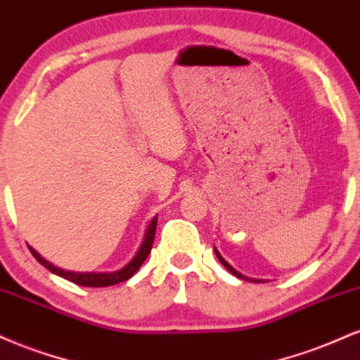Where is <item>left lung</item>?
Instances as JSON below:
<instances>
[{
    "label": "left lung",
    "mask_w": 360,
    "mask_h": 360,
    "mask_svg": "<svg viewBox=\"0 0 360 360\" xmlns=\"http://www.w3.org/2000/svg\"><path fill=\"white\" fill-rule=\"evenodd\" d=\"M214 254H217V257H218V260H220V262L223 264V266H225V267H226V271H230V272H232V274H233V276H237V278H240V279H243V281H250V283H252V281H254V283H264V279H252V278H247V276H243V274H240V272H238V271H235V269H233V267H232V266H230V264H229V262H226V260L221 257V254H220V252H218L217 249H214Z\"/></svg>",
    "instance_id": "obj_1"
}]
</instances>
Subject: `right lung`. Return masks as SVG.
<instances>
[{
	"label": "right lung",
	"instance_id": "obj_1",
	"mask_svg": "<svg viewBox=\"0 0 360 360\" xmlns=\"http://www.w3.org/2000/svg\"><path fill=\"white\" fill-rule=\"evenodd\" d=\"M155 229H157V217L152 218V221L148 223L146 237H143L142 245H140V249L137 250V254H135V257L131 259L125 267H122V269L115 271V272H72V271H64V269H59V267L53 266V264L49 262V260H45L42 255H40L37 250L32 249V247H28V249H30L32 255H34V257L39 260L40 264H42L45 269L53 272V274L60 276V278L71 281V283L77 284V286L106 288V286H113V284L123 283V281L130 279L131 276H134L135 272L140 269V266L143 264V260L147 259V255L150 254V250H152V243H154V237H155Z\"/></svg>",
	"mask_w": 360,
	"mask_h": 360
}]
</instances>
